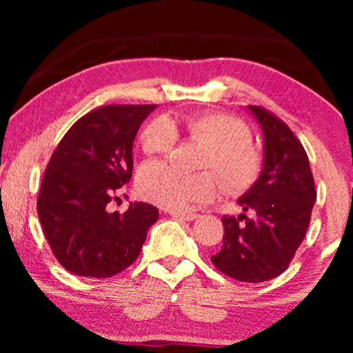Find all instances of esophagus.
<instances>
[{"label": "esophagus", "mask_w": 353, "mask_h": 353, "mask_svg": "<svg viewBox=\"0 0 353 353\" xmlns=\"http://www.w3.org/2000/svg\"><path fill=\"white\" fill-rule=\"evenodd\" d=\"M172 216H175V219H180V220H186V221H191L197 219V214L194 212H181V210H172L170 212Z\"/></svg>", "instance_id": "1"}]
</instances>
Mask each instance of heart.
Instances as JSON below:
<instances>
[{"mask_svg":"<svg viewBox=\"0 0 353 353\" xmlns=\"http://www.w3.org/2000/svg\"><path fill=\"white\" fill-rule=\"evenodd\" d=\"M205 146L196 175H183L165 162H149L137 178L138 194L167 209H185L192 202H205L219 191L215 173L228 194L252 188L263 167L262 154L250 143L252 133L243 120L223 112H196L172 119L151 120L143 128L139 143L148 156L170 154L178 134Z\"/></svg>","mask_w":353,"mask_h":353,"instance_id":"obj_1","label":"heart"}]
</instances>
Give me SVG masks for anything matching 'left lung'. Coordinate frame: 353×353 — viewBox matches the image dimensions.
<instances>
[{
	"mask_svg": "<svg viewBox=\"0 0 353 353\" xmlns=\"http://www.w3.org/2000/svg\"><path fill=\"white\" fill-rule=\"evenodd\" d=\"M265 137V163L257 183L238 201L252 216H223V245L212 263L244 283L276 278L305 238L316 201L315 180L302 143L262 105H249Z\"/></svg>",
	"mask_w": 353,
	"mask_h": 353,
	"instance_id": "left-lung-1",
	"label": "left lung"
}]
</instances>
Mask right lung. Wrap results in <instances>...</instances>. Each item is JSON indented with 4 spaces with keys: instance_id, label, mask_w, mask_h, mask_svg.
<instances>
[{
    "instance_id": "add662e5",
    "label": "right lung",
    "mask_w": 353,
    "mask_h": 353,
    "mask_svg": "<svg viewBox=\"0 0 353 353\" xmlns=\"http://www.w3.org/2000/svg\"><path fill=\"white\" fill-rule=\"evenodd\" d=\"M156 104H109L69 128L52 152L37 201L50 248L67 272L110 278L138 259L159 210L132 202L125 214L108 205L132 178L133 141Z\"/></svg>"
}]
</instances>
